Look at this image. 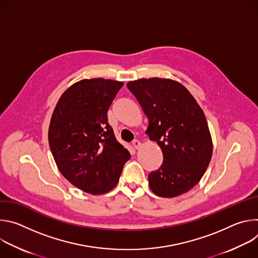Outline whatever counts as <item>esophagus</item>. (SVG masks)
Instances as JSON below:
<instances>
[{"label":"esophagus","mask_w":258,"mask_h":258,"mask_svg":"<svg viewBox=\"0 0 258 258\" xmlns=\"http://www.w3.org/2000/svg\"><path fill=\"white\" fill-rule=\"evenodd\" d=\"M133 146H134V148L135 149H140V147H141V142L140 141H138V140H135L134 142H133Z\"/></svg>","instance_id":"34e87169"}]
</instances>
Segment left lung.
<instances>
[{"instance_id": "left-lung-1", "label": "left lung", "mask_w": 258, "mask_h": 258, "mask_svg": "<svg viewBox=\"0 0 258 258\" xmlns=\"http://www.w3.org/2000/svg\"><path fill=\"white\" fill-rule=\"evenodd\" d=\"M149 119L146 134L162 150L161 166L149 173V186L159 197L173 198L196 186L212 156V140L203 110L181 84L168 79L128 82Z\"/></svg>"}]
</instances>
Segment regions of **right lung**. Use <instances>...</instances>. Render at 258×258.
Wrapping results in <instances>:
<instances>
[{"label": "right lung", "instance_id": "right-lung-1", "mask_svg": "<svg viewBox=\"0 0 258 258\" xmlns=\"http://www.w3.org/2000/svg\"><path fill=\"white\" fill-rule=\"evenodd\" d=\"M122 82L82 80L60 97L49 126V145L62 175L92 195L112 190L130 152L117 142L107 112Z\"/></svg>", "mask_w": 258, "mask_h": 258}]
</instances>
